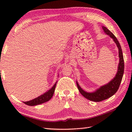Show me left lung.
<instances>
[{
    "mask_svg": "<svg viewBox=\"0 0 132 132\" xmlns=\"http://www.w3.org/2000/svg\"><path fill=\"white\" fill-rule=\"evenodd\" d=\"M102 29L107 35H109L110 37L113 39L114 42L116 44L119 51L118 55L119 62L118 64L117 73L115 77L107 84L101 86L99 89H97L94 92H93V93H87V92L82 90L77 81L78 90L81 94L86 98L94 102H100L105 100L106 99L111 97L112 96H113L116 93L118 90L119 85L121 84L123 75L124 69H125L123 55L120 44L117 40V38L115 37V36L109 29H107L105 26H102Z\"/></svg>",
    "mask_w": 132,
    "mask_h": 132,
    "instance_id": "8db88e82",
    "label": "left lung"
}]
</instances>
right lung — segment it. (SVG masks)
<instances>
[{"mask_svg":"<svg viewBox=\"0 0 132 132\" xmlns=\"http://www.w3.org/2000/svg\"><path fill=\"white\" fill-rule=\"evenodd\" d=\"M57 82L54 84V85L52 86V87L51 89H50L48 91H47L45 94L41 95V96H39V97L37 98L32 100L31 101L23 102V103L27 105L32 106H36L39 104H42L43 103L48 101L50 100L52 97L53 95L54 94L55 86H56V84H57Z\"/></svg>","mask_w":132,"mask_h":132,"instance_id":"add662e5","label":"right lung"}]
</instances>
